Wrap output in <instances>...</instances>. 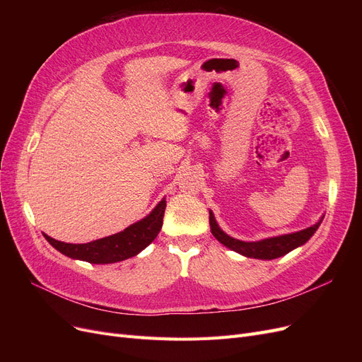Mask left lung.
<instances>
[{"instance_id":"left-lung-1","label":"left lung","mask_w":362,"mask_h":362,"mask_svg":"<svg viewBox=\"0 0 362 362\" xmlns=\"http://www.w3.org/2000/svg\"><path fill=\"white\" fill-rule=\"evenodd\" d=\"M322 221L317 222L315 225L303 229V231L299 233H293V234H286V235H279V237H272L261 240V242H240L237 238L229 237L225 234L218 225L216 223V218L213 213L210 211V226H211V233L213 235L225 245L226 247L233 249L238 254H242L249 258H259V259H273L288 254L290 250L296 249L298 246H302L303 243L308 242V240L313 237V234L317 231V228L320 226Z\"/></svg>"}]
</instances>
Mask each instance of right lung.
Instances as JSON below:
<instances>
[{"mask_svg": "<svg viewBox=\"0 0 362 362\" xmlns=\"http://www.w3.org/2000/svg\"><path fill=\"white\" fill-rule=\"evenodd\" d=\"M166 210V201H161L148 217L128 226L122 233L110 237L95 240L90 243L72 245L54 240L49 235L45 238L52 247H56L63 255L74 259L92 262V264H110V262L124 261L137 255L139 252L149 246L158 235L163 226V216Z\"/></svg>", "mask_w": 362, "mask_h": 362, "instance_id": "obj_1", "label": "right lung"}]
</instances>
